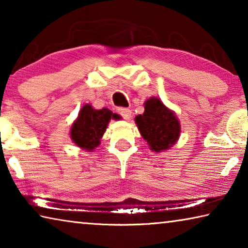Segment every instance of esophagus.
<instances>
[{"mask_svg": "<svg viewBox=\"0 0 248 248\" xmlns=\"http://www.w3.org/2000/svg\"><path fill=\"white\" fill-rule=\"evenodd\" d=\"M118 114L120 116H123L125 120H129L130 118H131L132 112L128 108H123V107H121V108H118Z\"/></svg>", "mask_w": 248, "mask_h": 248, "instance_id": "obj_1", "label": "esophagus"}]
</instances>
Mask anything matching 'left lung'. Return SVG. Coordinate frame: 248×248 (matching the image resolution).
<instances>
[{"instance_id": "1", "label": "left lung", "mask_w": 248, "mask_h": 248, "mask_svg": "<svg viewBox=\"0 0 248 248\" xmlns=\"http://www.w3.org/2000/svg\"><path fill=\"white\" fill-rule=\"evenodd\" d=\"M134 121L150 150L156 153L170 150L177 143L182 132L175 112L155 96L145 100L144 112L138 115Z\"/></svg>"}]
</instances>
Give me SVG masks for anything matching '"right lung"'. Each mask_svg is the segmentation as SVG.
I'll use <instances>...</instances> for the list:
<instances>
[{
    "mask_svg": "<svg viewBox=\"0 0 248 248\" xmlns=\"http://www.w3.org/2000/svg\"><path fill=\"white\" fill-rule=\"evenodd\" d=\"M110 119H119L108 108L95 109L91 104H85L79 110L70 130V138L78 148L93 152L100 144Z\"/></svg>",
    "mask_w": 248,
    "mask_h": 248,
    "instance_id": "add662e5",
    "label": "right lung"
}]
</instances>
